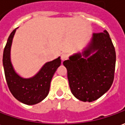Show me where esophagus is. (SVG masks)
I'll list each match as a JSON object with an SVG mask.
<instances>
[{
    "label": "esophagus",
    "instance_id": "obj_1",
    "mask_svg": "<svg viewBox=\"0 0 125 125\" xmlns=\"http://www.w3.org/2000/svg\"><path fill=\"white\" fill-rule=\"evenodd\" d=\"M68 58V54L66 53H63L62 55H61V59L62 61H64V60H66Z\"/></svg>",
    "mask_w": 125,
    "mask_h": 125
}]
</instances>
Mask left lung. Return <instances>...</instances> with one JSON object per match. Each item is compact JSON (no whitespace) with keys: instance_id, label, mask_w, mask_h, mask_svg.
<instances>
[{"instance_id":"1","label":"left lung","mask_w":125,"mask_h":125,"mask_svg":"<svg viewBox=\"0 0 125 125\" xmlns=\"http://www.w3.org/2000/svg\"><path fill=\"white\" fill-rule=\"evenodd\" d=\"M83 55L85 58L80 53L75 54L63 63L67 68L72 93L81 101L91 102L106 93L114 81L116 52L108 32L94 33Z\"/></svg>"}]
</instances>
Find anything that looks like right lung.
I'll list each match as a JSON object with an SVG mask.
<instances>
[{
    "mask_svg": "<svg viewBox=\"0 0 125 125\" xmlns=\"http://www.w3.org/2000/svg\"><path fill=\"white\" fill-rule=\"evenodd\" d=\"M15 29L8 38L3 52L2 63L8 87L13 97L26 105H34L47 96L50 83L57 68L61 65L60 57L46 63L37 74L28 79L22 78L15 72L10 60V50Z\"/></svg>",
    "mask_w": 125,
    "mask_h": 125,
    "instance_id": "1",
    "label": "right lung"
}]
</instances>
